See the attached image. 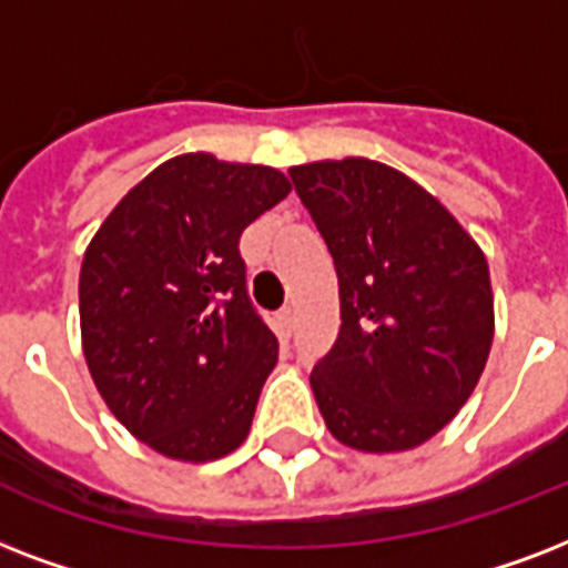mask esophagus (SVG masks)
Wrapping results in <instances>:
<instances>
[{"label": "esophagus", "instance_id": "34e87169", "mask_svg": "<svg viewBox=\"0 0 568 568\" xmlns=\"http://www.w3.org/2000/svg\"><path fill=\"white\" fill-rule=\"evenodd\" d=\"M275 328H278V334L287 341L290 334H293V328H296V311L293 307H281L278 314H275Z\"/></svg>", "mask_w": 568, "mask_h": 568}]
</instances>
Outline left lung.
Here are the masks:
<instances>
[{
    "instance_id": "obj_1",
    "label": "left lung",
    "mask_w": 568,
    "mask_h": 568,
    "mask_svg": "<svg viewBox=\"0 0 568 568\" xmlns=\"http://www.w3.org/2000/svg\"><path fill=\"white\" fill-rule=\"evenodd\" d=\"M337 272L341 332L311 373L328 433L399 453L450 424L495 334L489 263L403 171L346 156L290 169Z\"/></svg>"
}]
</instances>
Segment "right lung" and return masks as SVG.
<instances>
[{
  "label": "right lung",
  "mask_w": 568,
  "mask_h": 568,
  "mask_svg": "<svg viewBox=\"0 0 568 568\" xmlns=\"http://www.w3.org/2000/svg\"><path fill=\"white\" fill-rule=\"evenodd\" d=\"M290 195L270 165L183 153L126 192L82 257V353L100 397L169 459L245 442L278 341L245 290L240 236Z\"/></svg>",
  "instance_id": "obj_1"
}]
</instances>
